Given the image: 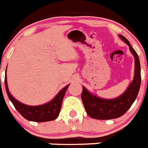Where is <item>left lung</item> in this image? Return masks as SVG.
I'll use <instances>...</instances> for the list:
<instances>
[{"instance_id": "left-lung-1", "label": "left lung", "mask_w": 148, "mask_h": 148, "mask_svg": "<svg viewBox=\"0 0 148 148\" xmlns=\"http://www.w3.org/2000/svg\"><path fill=\"white\" fill-rule=\"evenodd\" d=\"M120 38L129 46L130 50L135 58L134 79L122 95L112 99L97 97L89 92L83 86L81 99L86 111L89 116L96 120H111L123 116L130 108L137 98L141 86V66L137 53L130 45V43L123 35Z\"/></svg>"}]
</instances>
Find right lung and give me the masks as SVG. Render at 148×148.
<instances>
[{
    "label": "right lung",
    "instance_id": "add662e5",
    "mask_svg": "<svg viewBox=\"0 0 148 148\" xmlns=\"http://www.w3.org/2000/svg\"><path fill=\"white\" fill-rule=\"evenodd\" d=\"M6 72H7V68H6ZM4 84L7 95L11 102L14 105L15 108L26 120L29 121H34V122H47V121L55 120L58 117L62 108L63 98L66 92L67 89L69 86V85H68L63 88L56 95V97L49 102L38 106H30L22 104V102L17 101L16 99L12 96L9 91L8 86H7V74L5 77Z\"/></svg>",
    "mask_w": 148,
    "mask_h": 148
}]
</instances>
